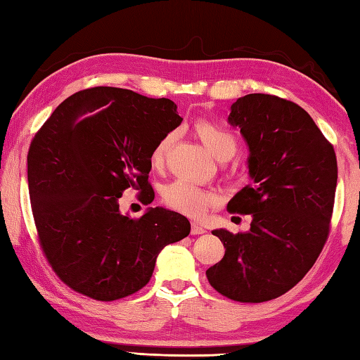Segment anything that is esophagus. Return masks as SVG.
I'll return each instance as SVG.
<instances>
[{"label": "esophagus", "instance_id": "obj_1", "mask_svg": "<svg viewBox=\"0 0 360 360\" xmlns=\"http://www.w3.org/2000/svg\"><path fill=\"white\" fill-rule=\"evenodd\" d=\"M202 233H205V229L199 226V224L193 222L191 224V235H202Z\"/></svg>", "mask_w": 360, "mask_h": 360}]
</instances>
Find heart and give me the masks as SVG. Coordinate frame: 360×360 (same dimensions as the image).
Segmentation results:
<instances>
[{
	"label": "heart",
	"instance_id": "b5f03b06",
	"mask_svg": "<svg viewBox=\"0 0 360 360\" xmlns=\"http://www.w3.org/2000/svg\"><path fill=\"white\" fill-rule=\"evenodd\" d=\"M194 133L203 142L210 153L216 160L227 161L236 152V139L226 128L214 124L212 120L200 119L193 125ZM175 133L169 131L157 141L150 152V165L153 169H162L166 165L169 152L174 146ZM216 194L203 189L188 180H175L165 188L162 200L169 208L175 212L189 216V218H199L216 202Z\"/></svg>",
	"mask_w": 360,
	"mask_h": 360
}]
</instances>
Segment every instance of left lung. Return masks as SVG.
<instances>
[{
    "mask_svg": "<svg viewBox=\"0 0 360 360\" xmlns=\"http://www.w3.org/2000/svg\"><path fill=\"white\" fill-rule=\"evenodd\" d=\"M229 124L249 146L252 183L227 203L250 214L248 232L213 230L226 248L207 269L218 293L264 302L287 293L314 266L328 241L337 188L334 146L300 105L249 94L230 108Z\"/></svg>",
    "mask_w": 360,
    "mask_h": 360,
    "instance_id": "left-lung-1",
    "label": "left lung"
}]
</instances>
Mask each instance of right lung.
<instances>
[{
    "label": "right lung",
    "instance_id": "right-lung-1",
    "mask_svg": "<svg viewBox=\"0 0 360 360\" xmlns=\"http://www.w3.org/2000/svg\"><path fill=\"white\" fill-rule=\"evenodd\" d=\"M181 120L172 100L98 86L65 98L32 138L28 188L39 244L73 291L105 302L136 293L161 249L189 235L180 213L119 212L128 188L146 205L153 200L150 152Z\"/></svg>",
    "mask_w": 360,
    "mask_h": 360
}]
</instances>
